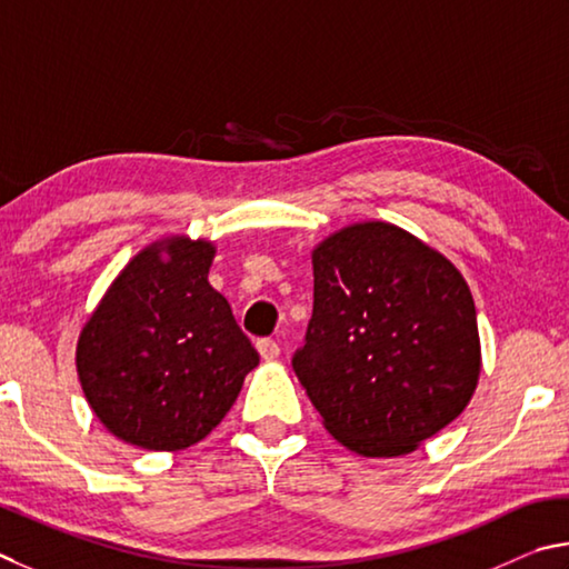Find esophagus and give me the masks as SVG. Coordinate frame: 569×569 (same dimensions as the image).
<instances>
[{"mask_svg": "<svg viewBox=\"0 0 569 569\" xmlns=\"http://www.w3.org/2000/svg\"><path fill=\"white\" fill-rule=\"evenodd\" d=\"M257 352L264 362H274L279 357V345L274 340H259L257 342Z\"/></svg>", "mask_w": 569, "mask_h": 569, "instance_id": "1", "label": "esophagus"}]
</instances>
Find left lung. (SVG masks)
Returning a JSON list of instances; mask_svg holds the SVG:
<instances>
[{"label":"left lung","mask_w":569,"mask_h":569,"mask_svg":"<svg viewBox=\"0 0 569 569\" xmlns=\"http://www.w3.org/2000/svg\"><path fill=\"white\" fill-rule=\"evenodd\" d=\"M315 307L292 367L337 442L365 457L420 447L480 380L470 287L450 259L390 222L315 247Z\"/></svg>","instance_id":"1"}]
</instances>
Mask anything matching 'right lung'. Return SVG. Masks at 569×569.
<instances>
[{
    "instance_id": "1",
    "label": "right lung",
    "mask_w": 569,
    "mask_h": 569,
    "mask_svg": "<svg viewBox=\"0 0 569 569\" xmlns=\"http://www.w3.org/2000/svg\"><path fill=\"white\" fill-rule=\"evenodd\" d=\"M214 244L182 234L117 274L77 342L92 412L127 445L177 452L214 430L259 355L209 284Z\"/></svg>"
}]
</instances>
